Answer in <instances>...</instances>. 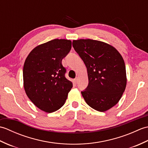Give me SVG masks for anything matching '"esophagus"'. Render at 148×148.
<instances>
[{"mask_svg":"<svg viewBox=\"0 0 148 148\" xmlns=\"http://www.w3.org/2000/svg\"><path fill=\"white\" fill-rule=\"evenodd\" d=\"M74 81H75V83H77L78 82V77H76V78H75Z\"/></svg>","mask_w":148,"mask_h":148,"instance_id":"esophagus-1","label":"esophagus"}]
</instances>
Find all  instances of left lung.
Here are the masks:
<instances>
[{
	"instance_id": "8db88e82",
	"label": "left lung",
	"mask_w": 148,
	"mask_h": 148,
	"mask_svg": "<svg viewBox=\"0 0 148 148\" xmlns=\"http://www.w3.org/2000/svg\"><path fill=\"white\" fill-rule=\"evenodd\" d=\"M72 46L87 69L88 85L81 94L86 103L100 112L114 106L127 85L125 62L112 46L93 39L74 40Z\"/></svg>"
}]
</instances>
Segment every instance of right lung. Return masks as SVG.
I'll list each match as a JSON object with an SVG mask.
<instances>
[{
  "label": "right lung",
  "instance_id": "add662e5",
  "mask_svg": "<svg viewBox=\"0 0 148 148\" xmlns=\"http://www.w3.org/2000/svg\"><path fill=\"white\" fill-rule=\"evenodd\" d=\"M67 39H53L34 48L24 63L23 86L27 97L42 111L53 112L62 108L72 88L65 77L62 60L71 49Z\"/></svg>",
  "mask_w": 148,
  "mask_h": 148
}]
</instances>
